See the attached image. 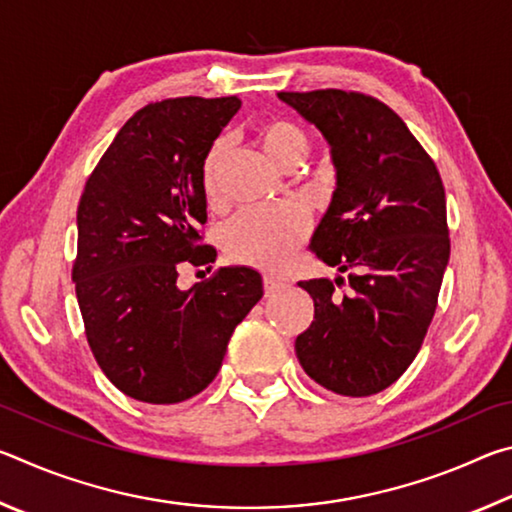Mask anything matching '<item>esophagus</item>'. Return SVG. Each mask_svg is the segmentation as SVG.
<instances>
[{
  "label": "esophagus",
  "mask_w": 512,
  "mask_h": 512,
  "mask_svg": "<svg viewBox=\"0 0 512 512\" xmlns=\"http://www.w3.org/2000/svg\"><path fill=\"white\" fill-rule=\"evenodd\" d=\"M284 289H287V284H284V282H277V280H273V277H264L266 296H275V293H280Z\"/></svg>",
  "instance_id": "1"
}]
</instances>
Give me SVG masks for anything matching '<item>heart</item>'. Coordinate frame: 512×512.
<instances>
[{"label":"heart","instance_id":"1","mask_svg":"<svg viewBox=\"0 0 512 512\" xmlns=\"http://www.w3.org/2000/svg\"><path fill=\"white\" fill-rule=\"evenodd\" d=\"M257 142L264 153L282 169L302 164L309 153V137L289 119H266L257 126ZM223 158V144L216 142L203 164V185L207 194L216 189V171ZM307 237V214L298 205L250 207L239 212L223 228V250L239 264L262 268L268 273L282 271Z\"/></svg>","mask_w":512,"mask_h":512}]
</instances>
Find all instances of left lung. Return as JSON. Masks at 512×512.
Wrapping results in <instances>:
<instances>
[{"label":"left lung","instance_id":"left-lung-1","mask_svg":"<svg viewBox=\"0 0 512 512\" xmlns=\"http://www.w3.org/2000/svg\"><path fill=\"white\" fill-rule=\"evenodd\" d=\"M329 146L336 187L311 237L327 266L298 282L314 320L296 339L307 375L327 391L368 397L411 366L449 262L445 187L404 121L359 92H277Z\"/></svg>","mask_w":512,"mask_h":512}]
</instances>
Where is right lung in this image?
<instances>
[{
    "mask_svg": "<svg viewBox=\"0 0 512 512\" xmlns=\"http://www.w3.org/2000/svg\"><path fill=\"white\" fill-rule=\"evenodd\" d=\"M239 108L237 97L151 103L121 126L85 183L72 280L94 359L133 400L178 404L210 386L235 327L264 296L250 266L178 287L185 264L216 257L198 246L203 164Z\"/></svg>",
    "mask_w": 512,
    "mask_h": 512,
    "instance_id": "1",
    "label": "right lung"
}]
</instances>
